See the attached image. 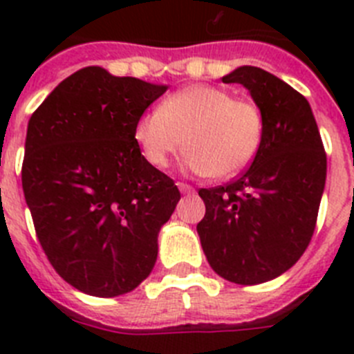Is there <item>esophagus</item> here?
<instances>
[{
    "instance_id": "1",
    "label": "esophagus",
    "mask_w": 354,
    "mask_h": 354,
    "mask_svg": "<svg viewBox=\"0 0 354 354\" xmlns=\"http://www.w3.org/2000/svg\"><path fill=\"white\" fill-rule=\"evenodd\" d=\"M177 187H179L180 193H184V195H192V193H195V187L189 186V184L186 183H177Z\"/></svg>"
}]
</instances>
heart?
<instances>
[{
	"instance_id": "1",
	"label": "heart",
	"mask_w": 354,
	"mask_h": 354,
	"mask_svg": "<svg viewBox=\"0 0 354 354\" xmlns=\"http://www.w3.org/2000/svg\"><path fill=\"white\" fill-rule=\"evenodd\" d=\"M262 136L259 106L211 84L177 90L134 126V140L152 167L165 168L186 145V167L214 179L245 170L257 156Z\"/></svg>"
}]
</instances>
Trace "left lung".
Wrapping results in <instances>:
<instances>
[{"instance_id": "8db88e82", "label": "left lung", "mask_w": 354, "mask_h": 354, "mask_svg": "<svg viewBox=\"0 0 354 354\" xmlns=\"http://www.w3.org/2000/svg\"><path fill=\"white\" fill-rule=\"evenodd\" d=\"M221 81L248 88L262 111L264 136L239 179L200 189L205 216L196 232L216 273L255 286L286 273L310 243L326 152L310 104L286 81L250 65Z\"/></svg>"}]
</instances>
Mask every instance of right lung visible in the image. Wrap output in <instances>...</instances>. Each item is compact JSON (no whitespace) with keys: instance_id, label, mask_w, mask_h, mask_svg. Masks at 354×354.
Masks as SVG:
<instances>
[{"instance_id":"add662e5","label":"right lung","mask_w":354,"mask_h":354,"mask_svg":"<svg viewBox=\"0 0 354 354\" xmlns=\"http://www.w3.org/2000/svg\"><path fill=\"white\" fill-rule=\"evenodd\" d=\"M167 88L84 67L28 122L24 198L44 253L81 292H131L154 268L180 193L143 158L134 126Z\"/></svg>"}]
</instances>
